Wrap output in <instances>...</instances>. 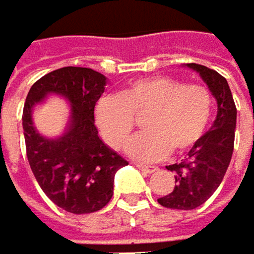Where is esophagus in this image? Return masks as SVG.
Listing matches in <instances>:
<instances>
[{
  "label": "esophagus",
  "mask_w": 254,
  "mask_h": 254,
  "mask_svg": "<svg viewBox=\"0 0 254 254\" xmlns=\"http://www.w3.org/2000/svg\"><path fill=\"white\" fill-rule=\"evenodd\" d=\"M135 165H137V168L145 174H151V173L157 171L156 166H149V165H143V163H135Z\"/></svg>",
  "instance_id": "obj_1"
}]
</instances>
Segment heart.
Instances as JSON below:
<instances>
[{"instance_id":"b5f03b06","label":"heart","mask_w":254,"mask_h":254,"mask_svg":"<svg viewBox=\"0 0 254 254\" xmlns=\"http://www.w3.org/2000/svg\"><path fill=\"white\" fill-rule=\"evenodd\" d=\"M146 131L137 135L129 152L140 160H159L187 154L202 140L213 116V95L203 84L173 77L137 80L119 97H105L97 106V123L116 149L129 143L137 119L145 117Z\"/></svg>"}]
</instances>
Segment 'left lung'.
<instances>
[{"label":"left lung","instance_id":"1","mask_svg":"<svg viewBox=\"0 0 254 254\" xmlns=\"http://www.w3.org/2000/svg\"><path fill=\"white\" fill-rule=\"evenodd\" d=\"M188 67L197 70L208 84L217 100V116L211 129L203 134L199 145L188 152V157L168 166L174 173L176 185L170 194L157 202L173 210H194L208 200L221 185L235 148L236 105L227 80L202 64L190 63Z\"/></svg>","mask_w":254,"mask_h":254}]
</instances>
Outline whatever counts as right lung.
<instances>
[{"mask_svg": "<svg viewBox=\"0 0 254 254\" xmlns=\"http://www.w3.org/2000/svg\"><path fill=\"white\" fill-rule=\"evenodd\" d=\"M105 84L106 77L89 67L57 69L33 83L23 109L30 170L44 194L74 214L94 213L108 205L117 170L128 165L102 142L94 125V108ZM49 92L66 96L72 114L69 129L55 140L40 136L31 122L33 105Z\"/></svg>", "mask_w": 254, "mask_h": 254, "instance_id": "right-lung-1", "label": "right lung"}]
</instances>
